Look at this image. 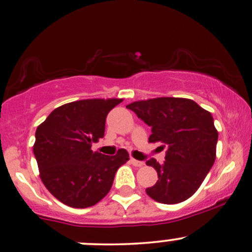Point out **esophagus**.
I'll return each instance as SVG.
<instances>
[{
    "mask_svg": "<svg viewBox=\"0 0 252 252\" xmlns=\"http://www.w3.org/2000/svg\"><path fill=\"white\" fill-rule=\"evenodd\" d=\"M130 162H131V164L135 166H142L144 164V162H142V160H137L135 158H130Z\"/></svg>",
    "mask_w": 252,
    "mask_h": 252,
    "instance_id": "1",
    "label": "esophagus"
}]
</instances>
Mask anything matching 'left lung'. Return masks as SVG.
Masks as SVG:
<instances>
[{"instance_id":"left-lung-1","label":"left lung","mask_w":252,"mask_h":252,"mask_svg":"<svg viewBox=\"0 0 252 252\" xmlns=\"http://www.w3.org/2000/svg\"><path fill=\"white\" fill-rule=\"evenodd\" d=\"M151 126L150 143L166 148L165 162L155 158L147 165L156 169L158 181L145 191L163 204H176L191 197L201 187L216 158L218 132L209 111L192 99L158 97L126 105Z\"/></svg>"}]
</instances>
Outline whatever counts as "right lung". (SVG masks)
<instances>
[{
  "instance_id": "add662e5",
  "label": "right lung",
  "mask_w": 252,
  "mask_h": 252,
  "mask_svg": "<svg viewBox=\"0 0 252 252\" xmlns=\"http://www.w3.org/2000/svg\"><path fill=\"white\" fill-rule=\"evenodd\" d=\"M121 98L82 99L56 108L36 129L34 155L39 177L63 204L88 208L98 203L113 186L115 174L129 159L94 153L92 144L104 136L105 118Z\"/></svg>"
}]
</instances>
